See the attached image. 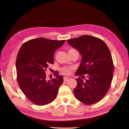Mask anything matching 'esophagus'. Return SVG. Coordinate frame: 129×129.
Masks as SVG:
<instances>
[{
  "mask_svg": "<svg viewBox=\"0 0 129 129\" xmlns=\"http://www.w3.org/2000/svg\"><path fill=\"white\" fill-rule=\"evenodd\" d=\"M68 80H69V78L66 77H63V81H64V82H67Z\"/></svg>",
  "mask_w": 129,
  "mask_h": 129,
  "instance_id": "34e87169",
  "label": "esophagus"
}]
</instances>
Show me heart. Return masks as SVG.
<instances>
[{
  "label": "heart",
  "mask_w": 129,
  "mask_h": 129,
  "mask_svg": "<svg viewBox=\"0 0 129 129\" xmlns=\"http://www.w3.org/2000/svg\"><path fill=\"white\" fill-rule=\"evenodd\" d=\"M71 50H74V49H71ZM73 71V68L72 67H63L61 69V73L64 75H69L72 73Z\"/></svg>",
  "instance_id": "obj_1"
}]
</instances>
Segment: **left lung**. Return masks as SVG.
<instances>
[{
    "label": "left lung",
    "mask_w": 129,
    "mask_h": 129,
    "mask_svg": "<svg viewBox=\"0 0 129 129\" xmlns=\"http://www.w3.org/2000/svg\"><path fill=\"white\" fill-rule=\"evenodd\" d=\"M82 56L75 73L80 76L74 94L80 102L91 105L99 102L108 91L114 71L112 56L106 44L100 39L88 35L67 40ZM84 74L87 79L84 80ZM81 77V78L80 77Z\"/></svg>",
    "instance_id": "8db88e82"
}]
</instances>
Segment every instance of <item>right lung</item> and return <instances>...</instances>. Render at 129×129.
<instances>
[{
  "mask_svg": "<svg viewBox=\"0 0 129 129\" xmlns=\"http://www.w3.org/2000/svg\"><path fill=\"white\" fill-rule=\"evenodd\" d=\"M64 42L39 38L24 42L19 50L16 60L18 83L34 104H48L56 98L63 77L55 72V77L47 81L45 72L50 64H54V54Z\"/></svg>",
  "mask_w": 129,
  "mask_h": 129,
  "instance_id": "1",
  "label": "right lung"
}]
</instances>
